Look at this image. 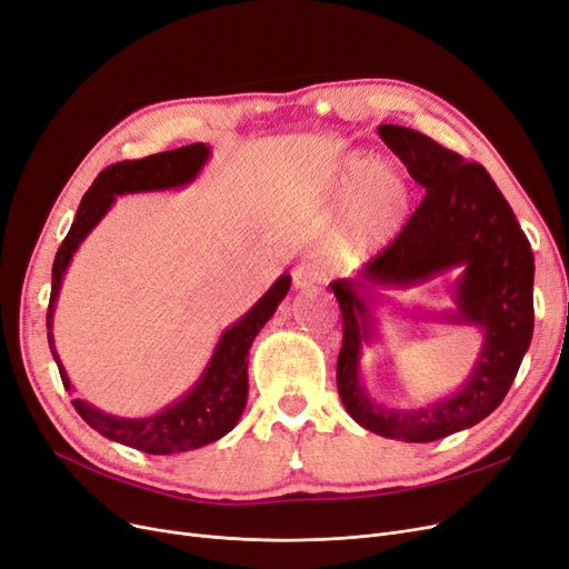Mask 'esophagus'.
Instances as JSON below:
<instances>
[{"label": "esophagus", "mask_w": 569, "mask_h": 569, "mask_svg": "<svg viewBox=\"0 0 569 569\" xmlns=\"http://www.w3.org/2000/svg\"><path fill=\"white\" fill-rule=\"evenodd\" d=\"M326 281V271L318 262H302L292 269V288L295 290H311Z\"/></svg>", "instance_id": "1"}]
</instances>
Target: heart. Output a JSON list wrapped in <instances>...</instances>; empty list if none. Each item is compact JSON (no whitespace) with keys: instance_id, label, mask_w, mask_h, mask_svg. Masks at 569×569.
Segmentation results:
<instances>
[{"instance_id":"b5f03b06","label":"heart","mask_w":569,"mask_h":569,"mask_svg":"<svg viewBox=\"0 0 569 569\" xmlns=\"http://www.w3.org/2000/svg\"><path fill=\"white\" fill-rule=\"evenodd\" d=\"M339 243L349 253L369 256L405 226L411 186L405 171L392 162H377L372 156H349L339 171Z\"/></svg>"}]
</instances>
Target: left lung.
Here are the masks:
<instances>
[{
  "instance_id": "obj_1",
  "label": "left lung",
  "mask_w": 569,
  "mask_h": 569,
  "mask_svg": "<svg viewBox=\"0 0 569 569\" xmlns=\"http://www.w3.org/2000/svg\"><path fill=\"white\" fill-rule=\"evenodd\" d=\"M379 134L426 188V197L398 239L369 260L356 281L330 283L343 323L337 388L346 411L365 430L426 443L477 426L505 400L532 339L535 258L505 194L479 162H465L402 126H379ZM453 266L463 267L455 291L459 311L447 318L485 332L473 375L451 399L423 410L377 406L359 383V349L373 336L363 292L422 282Z\"/></svg>"
}]
</instances>
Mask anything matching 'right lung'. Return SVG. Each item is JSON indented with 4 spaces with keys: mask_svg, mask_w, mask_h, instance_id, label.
<instances>
[{
    "mask_svg": "<svg viewBox=\"0 0 569 569\" xmlns=\"http://www.w3.org/2000/svg\"><path fill=\"white\" fill-rule=\"evenodd\" d=\"M207 160L209 146L190 143L141 160L116 162L100 171L83 194L77 218H73V223L56 253L51 302H48L46 313L48 346H51V353L60 369V379L67 390H71V381L56 351L53 307L73 253H77L81 241L111 209L116 194L183 188L200 174ZM288 290L290 277L283 274L262 295L256 307L249 309V313L220 335V341L200 381L181 400L164 407L160 413L148 418H118L94 409L86 400H71L73 409L79 411V416L92 430L143 453L169 456L207 447V443L228 435L237 426L246 407V398H249V349L262 326L274 316Z\"/></svg>",
    "mask_w": 569,
    "mask_h": 569,
    "instance_id": "add662e5",
    "label": "right lung"
}]
</instances>
